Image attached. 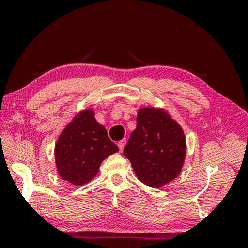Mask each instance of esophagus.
<instances>
[{"label": "esophagus", "mask_w": 248, "mask_h": 248, "mask_svg": "<svg viewBox=\"0 0 248 248\" xmlns=\"http://www.w3.org/2000/svg\"><path fill=\"white\" fill-rule=\"evenodd\" d=\"M125 144H126V140H122L121 141H119V144H117V147H119V149H120V151H122L124 149V147H125Z\"/></svg>", "instance_id": "obj_1"}]
</instances>
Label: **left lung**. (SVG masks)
<instances>
[{
    "mask_svg": "<svg viewBox=\"0 0 248 248\" xmlns=\"http://www.w3.org/2000/svg\"><path fill=\"white\" fill-rule=\"evenodd\" d=\"M124 155L138 180L150 187H162L175 180L184 166L183 129L164 108H141Z\"/></svg>",
    "mask_w": 248,
    "mask_h": 248,
    "instance_id": "obj_1",
    "label": "left lung"
}]
</instances>
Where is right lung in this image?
<instances>
[{
    "instance_id": "right-lung-1",
    "label": "right lung",
    "mask_w": 248,
    "mask_h": 248,
    "mask_svg": "<svg viewBox=\"0 0 248 248\" xmlns=\"http://www.w3.org/2000/svg\"><path fill=\"white\" fill-rule=\"evenodd\" d=\"M119 151L107 129L94 119L93 108L74 115L56 140V171L62 180L75 186L89 183L99 173L102 161Z\"/></svg>"
}]
</instances>
